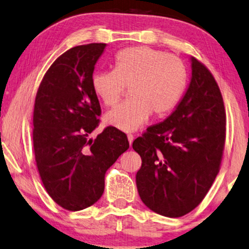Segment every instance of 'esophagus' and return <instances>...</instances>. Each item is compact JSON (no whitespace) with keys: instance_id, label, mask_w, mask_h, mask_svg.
<instances>
[{"instance_id":"34e87169","label":"esophagus","mask_w":249,"mask_h":249,"mask_svg":"<svg viewBox=\"0 0 249 249\" xmlns=\"http://www.w3.org/2000/svg\"><path fill=\"white\" fill-rule=\"evenodd\" d=\"M127 139H128V142H129V145H132L133 141H134V136L132 135V134H128V135H127Z\"/></svg>"}]
</instances>
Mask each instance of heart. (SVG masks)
<instances>
[{"label": "heart", "mask_w": 249, "mask_h": 249, "mask_svg": "<svg viewBox=\"0 0 249 249\" xmlns=\"http://www.w3.org/2000/svg\"><path fill=\"white\" fill-rule=\"evenodd\" d=\"M114 70L92 75L90 83L103 105H115L129 88L132 100L106 114V125L125 132L163 117L175 107L186 85V68L178 56L148 46L126 47L114 57Z\"/></svg>", "instance_id": "1"}]
</instances>
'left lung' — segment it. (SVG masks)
Returning a JSON list of instances; mask_svg holds the SVG:
<instances>
[{
	"mask_svg": "<svg viewBox=\"0 0 249 249\" xmlns=\"http://www.w3.org/2000/svg\"><path fill=\"white\" fill-rule=\"evenodd\" d=\"M225 125L218 84L211 71L192 57V80L175 112L133 142L142 159L137 191L149 210L180 217L202 203L219 172Z\"/></svg>",
	"mask_w": 249,
	"mask_h": 249,
	"instance_id": "8db88e82",
	"label": "left lung"
}]
</instances>
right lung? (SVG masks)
Listing matches in <instances>:
<instances>
[{"mask_svg": "<svg viewBox=\"0 0 249 249\" xmlns=\"http://www.w3.org/2000/svg\"><path fill=\"white\" fill-rule=\"evenodd\" d=\"M104 43L78 45L60 55L38 86L33 147L39 177L58 206L77 212L103 195L106 171L127 151V136L113 126L95 140L101 105L90 78Z\"/></svg>", "mask_w": 249, "mask_h": 249, "instance_id": "obj_1", "label": "right lung"}]
</instances>
